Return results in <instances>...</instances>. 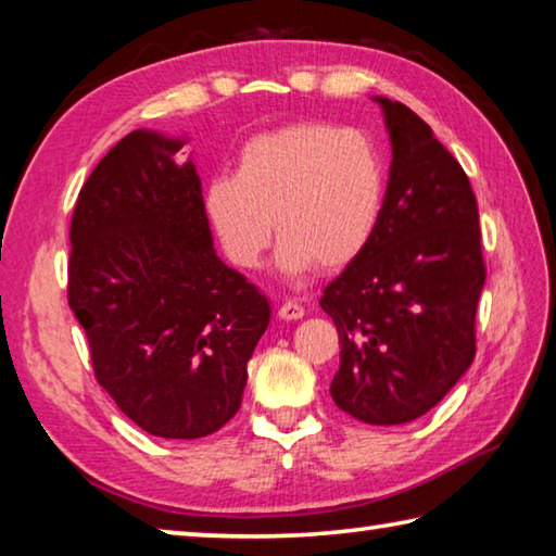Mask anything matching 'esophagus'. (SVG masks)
<instances>
[{"mask_svg":"<svg viewBox=\"0 0 556 556\" xmlns=\"http://www.w3.org/2000/svg\"><path fill=\"white\" fill-rule=\"evenodd\" d=\"M279 318H285V321H299L301 316H304V306L296 304V301H285V304L279 306Z\"/></svg>","mask_w":556,"mask_h":556,"instance_id":"34e87169","label":"esophagus"}]
</instances>
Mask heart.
<instances>
[{
  "instance_id": "b5f03b06",
  "label": "heart",
  "mask_w": 556,
  "mask_h": 556,
  "mask_svg": "<svg viewBox=\"0 0 556 556\" xmlns=\"http://www.w3.org/2000/svg\"><path fill=\"white\" fill-rule=\"evenodd\" d=\"M384 193L388 166L368 135L301 122L244 142L235 176L205 184L203 213L238 269L260 265L275 220V265L301 277L351 265L378 230Z\"/></svg>"
}]
</instances>
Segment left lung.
I'll use <instances>...</instances> for the list:
<instances>
[{
	"instance_id": "obj_1",
	"label": "left lung",
	"mask_w": 556,
	"mask_h": 556,
	"mask_svg": "<svg viewBox=\"0 0 556 556\" xmlns=\"http://www.w3.org/2000/svg\"><path fill=\"white\" fill-rule=\"evenodd\" d=\"M392 164L382 215L361 255L324 289L341 368L331 397L365 425L427 414L476 355V308L485 285L473 188L425 119L375 98Z\"/></svg>"
}]
</instances>
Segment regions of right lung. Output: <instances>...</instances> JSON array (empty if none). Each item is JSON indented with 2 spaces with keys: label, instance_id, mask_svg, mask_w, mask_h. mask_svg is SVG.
Returning a JSON list of instances; mask_svg holds the SVG:
<instances>
[{
  "label": "right lung",
  "instance_id": "1",
  "mask_svg": "<svg viewBox=\"0 0 556 556\" xmlns=\"http://www.w3.org/2000/svg\"><path fill=\"white\" fill-rule=\"evenodd\" d=\"M184 139L137 129L92 168L71 220L68 304L98 382L137 427L201 439L240 409L269 301L215 255Z\"/></svg>",
  "mask_w": 556,
  "mask_h": 556
}]
</instances>
